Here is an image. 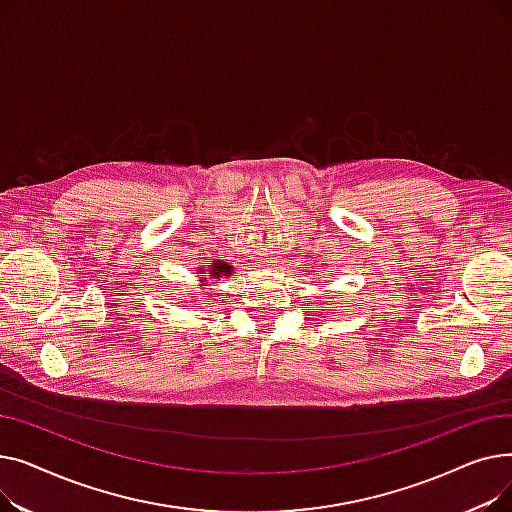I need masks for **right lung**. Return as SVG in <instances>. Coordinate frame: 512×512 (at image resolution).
Returning <instances> with one entry per match:
<instances>
[{"label": "right lung", "mask_w": 512, "mask_h": 512, "mask_svg": "<svg viewBox=\"0 0 512 512\" xmlns=\"http://www.w3.org/2000/svg\"><path fill=\"white\" fill-rule=\"evenodd\" d=\"M203 270H199V274H201ZM207 274L211 276V280H220L222 276H230L232 274V265H228V263H222V261H213L209 267H207ZM201 282V286H209L207 284V278H203V280H199Z\"/></svg>", "instance_id": "right-lung-1"}]
</instances>
